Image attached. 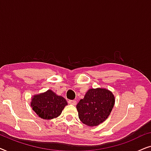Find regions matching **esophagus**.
Wrapping results in <instances>:
<instances>
[{
	"instance_id": "34e87169",
	"label": "esophagus",
	"mask_w": 151,
	"mask_h": 151,
	"mask_svg": "<svg viewBox=\"0 0 151 151\" xmlns=\"http://www.w3.org/2000/svg\"><path fill=\"white\" fill-rule=\"evenodd\" d=\"M68 103H69V104L76 105V104H77V102H76V100H70L68 101Z\"/></svg>"
}]
</instances>
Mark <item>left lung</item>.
<instances>
[{"label":"left lung","mask_w":151,"mask_h":151,"mask_svg":"<svg viewBox=\"0 0 151 151\" xmlns=\"http://www.w3.org/2000/svg\"><path fill=\"white\" fill-rule=\"evenodd\" d=\"M115 104L112 92L106 88H90L76 106L80 121L89 127H96L109 116Z\"/></svg>","instance_id":"left-lung-1"}]
</instances>
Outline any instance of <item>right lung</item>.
<instances>
[{
    "label": "right lung",
    "instance_id": "obj_1",
    "mask_svg": "<svg viewBox=\"0 0 151 151\" xmlns=\"http://www.w3.org/2000/svg\"><path fill=\"white\" fill-rule=\"evenodd\" d=\"M67 105L63 97L57 96L51 90L33 96L31 106L40 118L51 119L58 117Z\"/></svg>",
    "mask_w": 151,
    "mask_h": 151
}]
</instances>
